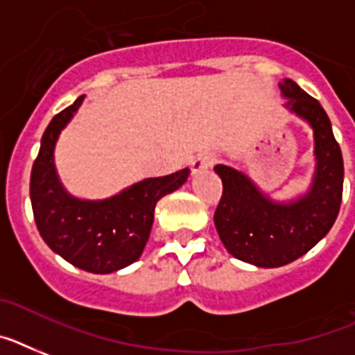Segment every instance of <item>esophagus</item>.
Here are the masks:
<instances>
[{
    "label": "esophagus",
    "mask_w": 355,
    "mask_h": 355,
    "mask_svg": "<svg viewBox=\"0 0 355 355\" xmlns=\"http://www.w3.org/2000/svg\"><path fill=\"white\" fill-rule=\"evenodd\" d=\"M215 162H217V157H215L213 153H204V155H200V157H197L195 160H193L191 171L200 173V171H204V169L211 168Z\"/></svg>",
    "instance_id": "obj_1"
}]
</instances>
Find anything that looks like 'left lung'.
<instances>
[{"label": "left lung", "mask_w": 355, "mask_h": 355, "mask_svg": "<svg viewBox=\"0 0 355 355\" xmlns=\"http://www.w3.org/2000/svg\"><path fill=\"white\" fill-rule=\"evenodd\" d=\"M279 87L288 107L313 128L318 171L310 193L292 204H275L246 175L215 166L223 180V197L213 217L220 241L233 257L261 268L284 266L310 252L334 226L343 198V155L330 118L290 78Z\"/></svg>", "instance_id": "obj_1"}]
</instances>
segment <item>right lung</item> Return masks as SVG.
<instances>
[{"label": "right lung", "mask_w": 355, "mask_h": 355, "mask_svg": "<svg viewBox=\"0 0 355 355\" xmlns=\"http://www.w3.org/2000/svg\"><path fill=\"white\" fill-rule=\"evenodd\" d=\"M83 96L58 112L42 137L31 173V202L37 232L47 246L76 268L111 273L138 261L151 233L155 206L187 180L189 169L146 178L107 200H78L58 182L54 144Z\"/></svg>", "instance_id": "obj_1"}]
</instances>
